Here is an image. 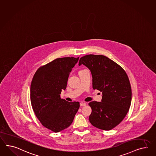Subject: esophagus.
<instances>
[{
	"instance_id": "obj_1",
	"label": "esophagus",
	"mask_w": 156,
	"mask_h": 156,
	"mask_svg": "<svg viewBox=\"0 0 156 156\" xmlns=\"http://www.w3.org/2000/svg\"><path fill=\"white\" fill-rule=\"evenodd\" d=\"M87 104L85 102H81L80 103V106H86Z\"/></svg>"
}]
</instances>
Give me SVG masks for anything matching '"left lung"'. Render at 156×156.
Instances as JSON below:
<instances>
[{"mask_svg": "<svg viewBox=\"0 0 156 156\" xmlns=\"http://www.w3.org/2000/svg\"><path fill=\"white\" fill-rule=\"evenodd\" d=\"M84 64L90 71L93 88L102 92L101 102L89 103L92 113L89 120L96 128L111 130L123 120L131 106L132 90L123 68L102 55L81 57L79 65Z\"/></svg>", "mask_w": 156, "mask_h": 156, "instance_id": "8db88e82", "label": "left lung"}]
</instances>
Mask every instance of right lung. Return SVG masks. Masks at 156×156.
<instances>
[{"mask_svg":"<svg viewBox=\"0 0 156 156\" xmlns=\"http://www.w3.org/2000/svg\"><path fill=\"white\" fill-rule=\"evenodd\" d=\"M79 59L57 58L40 67L33 77L30 95L33 110L41 124L53 132L68 128L80 107L79 102H69L60 98Z\"/></svg>","mask_w":156,"mask_h":156,"instance_id":"obj_1","label":"right lung"}]
</instances>
